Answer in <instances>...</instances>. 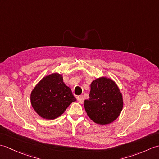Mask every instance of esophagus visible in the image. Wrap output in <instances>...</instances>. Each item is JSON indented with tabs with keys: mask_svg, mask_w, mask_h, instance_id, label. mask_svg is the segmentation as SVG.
Here are the masks:
<instances>
[{
	"mask_svg": "<svg viewBox=\"0 0 159 159\" xmlns=\"http://www.w3.org/2000/svg\"><path fill=\"white\" fill-rule=\"evenodd\" d=\"M77 100L79 102V103H80V104H82L83 102V101H84V98H83V97L82 96H78L77 97Z\"/></svg>",
	"mask_w": 159,
	"mask_h": 159,
	"instance_id": "1",
	"label": "esophagus"
}]
</instances>
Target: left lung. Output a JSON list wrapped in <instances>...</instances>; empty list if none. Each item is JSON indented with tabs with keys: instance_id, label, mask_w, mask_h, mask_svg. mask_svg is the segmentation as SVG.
Returning a JSON list of instances; mask_svg holds the SVG:
<instances>
[{
	"instance_id": "obj_1",
	"label": "left lung",
	"mask_w": 159,
	"mask_h": 159,
	"mask_svg": "<svg viewBox=\"0 0 159 159\" xmlns=\"http://www.w3.org/2000/svg\"><path fill=\"white\" fill-rule=\"evenodd\" d=\"M89 98L84 102L87 116L96 124L106 125L119 117L123 98L117 84L112 79L100 77L91 83Z\"/></svg>"
}]
</instances>
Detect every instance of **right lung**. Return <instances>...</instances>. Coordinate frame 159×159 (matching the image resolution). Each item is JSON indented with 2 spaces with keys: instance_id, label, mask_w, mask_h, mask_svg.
<instances>
[{
  "instance_id": "1",
  "label": "right lung",
  "mask_w": 159,
  "mask_h": 159,
  "mask_svg": "<svg viewBox=\"0 0 159 159\" xmlns=\"http://www.w3.org/2000/svg\"><path fill=\"white\" fill-rule=\"evenodd\" d=\"M63 80L61 74H51L43 77L31 92V105L43 119L54 120L59 117L76 100Z\"/></svg>"
}]
</instances>
